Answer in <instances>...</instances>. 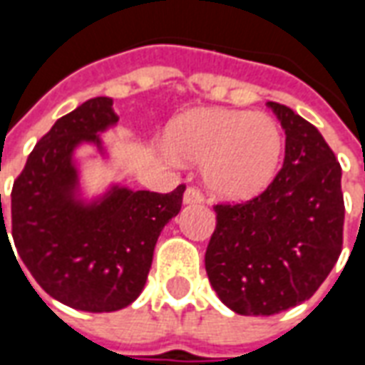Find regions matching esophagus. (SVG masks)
<instances>
[{"instance_id":"esophagus-1","label":"esophagus","mask_w":365,"mask_h":365,"mask_svg":"<svg viewBox=\"0 0 365 365\" xmlns=\"http://www.w3.org/2000/svg\"><path fill=\"white\" fill-rule=\"evenodd\" d=\"M203 203V195L193 187H187L183 193V205H201Z\"/></svg>"}]
</instances>
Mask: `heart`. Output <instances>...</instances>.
Segmentation results:
<instances>
[{
	"label": "heart",
	"mask_w": 365,
	"mask_h": 365,
	"mask_svg": "<svg viewBox=\"0 0 365 365\" xmlns=\"http://www.w3.org/2000/svg\"><path fill=\"white\" fill-rule=\"evenodd\" d=\"M164 148L172 158L201 166L213 197L246 201L260 195L277 174L283 133L268 113L203 107L168 123Z\"/></svg>",
	"instance_id": "1"
}]
</instances>
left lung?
Wrapping results in <instances>:
<instances>
[{
	"label": "left lung",
	"mask_w": 365,
	"mask_h": 365,
	"mask_svg": "<svg viewBox=\"0 0 365 365\" xmlns=\"http://www.w3.org/2000/svg\"><path fill=\"white\" fill-rule=\"evenodd\" d=\"M285 130L279 174L258 197L217 205L205 269L230 311L269 317L321 287L342 250V168L319 128L275 101Z\"/></svg>",
	"instance_id": "obj_1"
}]
</instances>
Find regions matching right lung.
Wrapping results in <instances>:
<instances>
[{
    "instance_id": "right-lung-1",
    "label": "right lung",
    "mask_w": 365,
    "mask_h": 365,
    "mask_svg": "<svg viewBox=\"0 0 365 365\" xmlns=\"http://www.w3.org/2000/svg\"><path fill=\"white\" fill-rule=\"evenodd\" d=\"M117 120L111 97L88 99L60 117L11 191L13 242L29 274L51 297L88 313L119 311L140 295L156 240L180 213L185 191H135L113 182L86 195L78 150L93 146L109 160L101 135ZM0 227L7 235L5 221Z\"/></svg>"
}]
</instances>
